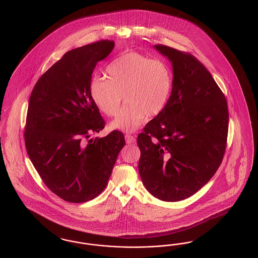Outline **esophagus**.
<instances>
[{"label":"esophagus","instance_id":"1","mask_svg":"<svg viewBox=\"0 0 258 258\" xmlns=\"http://www.w3.org/2000/svg\"><path fill=\"white\" fill-rule=\"evenodd\" d=\"M125 140L126 144H133V143H135L136 139H135V137L133 136V135H130V134H125Z\"/></svg>","mask_w":258,"mask_h":258}]
</instances>
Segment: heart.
Masks as SVG:
<instances>
[{
    "label": "heart",
    "instance_id": "b5f03b06",
    "mask_svg": "<svg viewBox=\"0 0 258 258\" xmlns=\"http://www.w3.org/2000/svg\"><path fill=\"white\" fill-rule=\"evenodd\" d=\"M108 78L94 77L90 92L94 104L107 116L117 114L124 97L125 107L110 126L135 132L145 117H155L164 109L172 87L171 72L162 60L137 52L118 56L107 67Z\"/></svg>",
    "mask_w": 258,
    "mask_h": 258
}]
</instances>
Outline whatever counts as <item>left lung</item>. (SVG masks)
Segmentation results:
<instances>
[{
  "mask_svg": "<svg viewBox=\"0 0 258 258\" xmlns=\"http://www.w3.org/2000/svg\"><path fill=\"white\" fill-rule=\"evenodd\" d=\"M154 49L172 64L171 94L137 138L138 169L149 193L164 202L194 195L211 180L226 148L224 94L195 56L165 45Z\"/></svg>",
  "mask_w": 258,
  "mask_h": 258,
  "instance_id": "1",
  "label": "left lung"
}]
</instances>
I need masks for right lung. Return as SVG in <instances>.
Wrapping results in <instances>:
<instances>
[{
    "instance_id": "right-lung-1",
    "label": "right lung",
    "mask_w": 258,
    "mask_h": 258,
    "mask_svg": "<svg viewBox=\"0 0 258 258\" xmlns=\"http://www.w3.org/2000/svg\"><path fill=\"white\" fill-rule=\"evenodd\" d=\"M113 48L112 40H100L68 51L40 77L30 95L27 154L47 187L69 203H85L101 193L125 146L118 131L86 143L105 125L90 92L92 75Z\"/></svg>"
}]
</instances>
